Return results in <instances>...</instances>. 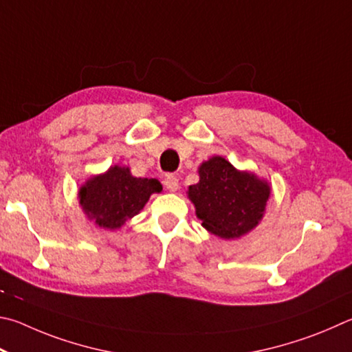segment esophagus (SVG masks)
Segmentation results:
<instances>
[{
	"label": "esophagus",
	"mask_w": 352,
	"mask_h": 352,
	"mask_svg": "<svg viewBox=\"0 0 352 352\" xmlns=\"http://www.w3.org/2000/svg\"><path fill=\"white\" fill-rule=\"evenodd\" d=\"M164 184L165 187L170 190V192H176L177 187H179V179L175 175H166L164 177Z\"/></svg>",
	"instance_id": "esophagus-1"
}]
</instances>
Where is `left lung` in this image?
<instances>
[{
  "instance_id": "left-lung-1",
  "label": "left lung",
  "mask_w": 352,
  "mask_h": 352,
  "mask_svg": "<svg viewBox=\"0 0 352 352\" xmlns=\"http://www.w3.org/2000/svg\"><path fill=\"white\" fill-rule=\"evenodd\" d=\"M270 195L267 182L233 168L214 156L199 166V182L188 188L202 227L221 238H238L263 218Z\"/></svg>"
}]
</instances>
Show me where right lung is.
Segmentation results:
<instances>
[{"label": "right lung", "mask_w": 352, "mask_h": 352, "mask_svg": "<svg viewBox=\"0 0 352 352\" xmlns=\"http://www.w3.org/2000/svg\"><path fill=\"white\" fill-rule=\"evenodd\" d=\"M162 192L157 179L134 177L125 166H111L80 188V204L88 218L103 229H119L139 213L153 193Z\"/></svg>", "instance_id": "1"}]
</instances>
